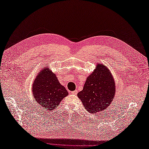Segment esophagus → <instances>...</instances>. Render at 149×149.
Wrapping results in <instances>:
<instances>
[{
  "label": "esophagus",
  "instance_id": "34e87169",
  "mask_svg": "<svg viewBox=\"0 0 149 149\" xmlns=\"http://www.w3.org/2000/svg\"><path fill=\"white\" fill-rule=\"evenodd\" d=\"M71 93L73 94V95H77V90H75L74 91H72Z\"/></svg>",
  "mask_w": 149,
  "mask_h": 149
}]
</instances>
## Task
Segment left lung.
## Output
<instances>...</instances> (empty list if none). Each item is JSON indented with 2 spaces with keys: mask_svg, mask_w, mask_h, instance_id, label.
<instances>
[{
  "mask_svg": "<svg viewBox=\"0 0 149 149\" xmlns=\"http://www.w3.org/2000/svg\"><path fill=\"white\" fill-rule=\"evenodd\" d=\"M115 82L109 70L97 63L95 70L86 79L83 90L77 96L90 113L102 112L112 102L115 95Z\"/></svg>",
  "mask_w": 149,
  "mask_h": 149,
  "instance_id": "1",
  "label": "left lung"
}]
</instances>
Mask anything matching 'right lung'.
<instances>
[{"label":"right lung","instance_id":"add662e5","mask_svg":"<svg viewBox=\"0 0 149 149\" xmlns=\"http://www.w3.org/2000/svg\"><path fill=\"white\" fill-rule=\"evenodd\" d=\"M33 95L43 109L49 111L58 107L68 93L60 84L56 74L45 66L41 70L33 82Z\"/></svg>","mask_w":149,"mask_h":149}]
</instances>
